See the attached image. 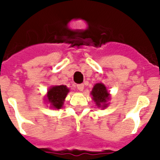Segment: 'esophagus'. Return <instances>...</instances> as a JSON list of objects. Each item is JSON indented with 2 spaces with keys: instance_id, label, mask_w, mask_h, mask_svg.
I'll list each match as a JSON object with an SVG mask.
<instances>
[{
  "instance_id": "obj_1",
  "label": "esophagus",
  "mask_w": 160,
  "mask_h": 160,
  "mask_svg": "<svg viewBox=\"0 0 160 160\" xmlns=\"http://www.w3.org/2000/svg\"><path fill=\"white\" fill-rule=\"evenodd\" d=\"M77 89L79 91H83L84 90V85L83 84H79V85H77Z\"/></svg>"
}]
</instances>
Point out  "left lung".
<instances>
[{"label": "left lung", "instance_id": "1", "mask_svg": "<svg viewBox=\"0 0 160 160\" xmlns=\"http://www.w3.org/2000/svg\"><path fill=\"white\" fill-rule=\"evenodd\" d=\"M91 95L92 96V100L95 102L98 107H102L103 109L107 107V101L110 99V93L108 92L104 84H96L92 88Z\"/></svg>", "mask_w": 160, "mask_h": 160}]
</instances>
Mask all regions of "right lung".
I'll return each instance as SVG.
<instances>
[{"label":"right lung","mask_w":160,"mask_h":160,"mask_svg":"<svg viewBox=\"0 0 160 160\" xmlns=\"http://www.w3.org/2000/svg\"><path fill=\"white\" fill-rule=\"evenodd\" d=\"M69 89L66 86H55L50 87L47 92V99L51 107L55 109H61L62 107L63 102L65 100L67 94L68 93Z\"/></svg>","instance_id":"right-lung-1"}]
</instances>
